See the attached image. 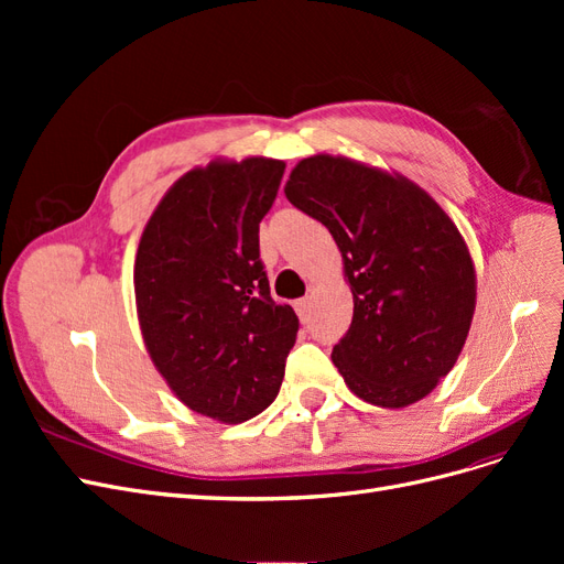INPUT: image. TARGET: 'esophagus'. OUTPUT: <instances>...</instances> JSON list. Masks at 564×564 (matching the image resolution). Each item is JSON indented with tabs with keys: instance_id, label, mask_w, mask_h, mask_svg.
<instances>
[{
	"instance_id": "34e87169",
	"label": "esophagus",
	"mask_w": 564,
	"mask_h": 564,
	"mask_svg": "<svg viewBox=\"0 0 564 564\" xmlns=\"http://www.w3.org/2000/svg\"><path fill=\"white\" fill-rule=\"evenodd\" d=\"M294 308H296L299 317L305 322V319H308V315H311V299H308V296H305V299H299Z\"/></svg>"
}]
</instances>
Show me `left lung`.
Masks as SVG:
<instances>
[{"instance_id":"8db88e82","label":"left lung","mask_w":564,"mask_h":564,"mask_svg":"<svg viewBox=\"0 0 564 564\" xmlns=\"http://www.w3.org/2000/svg\"><path fill=\"white\" fill-rule=\"evenodd\" d=\"M327 226L352 292V322L332 360L357 398L402 409L456 365L470 332V249L440 204L398 172L340 155L301 160L284 185Z\"/></svg>"}]
</instances>
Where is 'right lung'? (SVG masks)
Instances as JSON below:
<instances>
[{"instance_id":"right-lung-1","label":"right lung","mask_w":564,"mask_h":564,"mask_svg":"<svg viewBox=\"0 0 564 564\" xmlns=\"http://www.w3.org/2000/svg\"><path fill=\"white\" fill-rule=\"evenodd\" d=\"M282 160L216 158L183 174L143 228L135 313L152 365L195 414L242 423L278 398L299 317L278 305L259 259V224Z\"/></svg>"}]
</instances>
